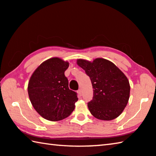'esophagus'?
Returning <instances> with one entry per match:
<instances>
[{
    "instance_id": "obj_1",
    "label": "esophagus",
    "mask_w": 156,
    "mask_h": 156,
    "mask_svg": "<svg viewBox=\"0 0 156 156\" xmlns=\"http://www.w3.org/2000/svg\"><path fill=\"white\" fill-rule=\"evenodd\" d=\"M78 94L79 95H80V96H82V94H83V91H82V89H78Z\"/></svg>"
}]
</instances>
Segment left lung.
I'll list each match as a JSON object with an SVG mask.
<instances>
[{"label":"left lung","instance_id":"8db88e82","mask_svg":"<svg viewBox=\"0 0 156 156\" xmlns=\"http://www.w3.org/2000/svg\"><path fill=\"white\" fill-rule=\"evenodd\" d=\"M77 64L91 79L94 97L87 103L95 118L112 120L118 117L128 103L130 85L126 76L109 60L96 58L93 62L78 59Z\"/></svg>","mask_w":156,"mask_h":156}]
</instances>
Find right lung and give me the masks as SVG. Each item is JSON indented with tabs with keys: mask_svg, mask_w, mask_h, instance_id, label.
Segmentation results:
<instances>
[{
	"mask_svg": "<svg viewBox=\"0 0 156 156\" xmlns=\"http://www.w3.org/2000/svg\"><path fill=\"white\" fill-rule=\"evenodd\" d=\"M69 62L59 58L45 60L34 71L28 83V94L35 110L44 119L58 121L74 110L77 93L69 89L65 72Z\"/></svg>",
	"mask_w": 156,
	"mask_h": 156,
	"instance_id": "1",
	"label": "right lung"
}]
</instances>
